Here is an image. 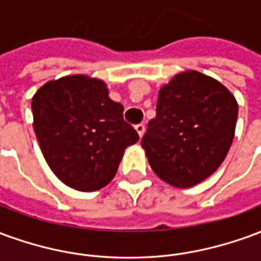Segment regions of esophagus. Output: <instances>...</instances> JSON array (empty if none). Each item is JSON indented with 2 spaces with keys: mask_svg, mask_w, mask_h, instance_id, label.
Returning a JSON list of instances; mask_svg holds the SVG:
<instances>
[{
  "mask_svg": "<svg viewBox=\"0 0 261 261\" xmlns=\"http://www.w3.org/2000/svg\"><path fill=\"white\" fill-rule=\"evenodd\" d=\"M136 130H137V133H138V136L142 137V136H144V133H145V124H144V123H140V124H137Z\"/></svg>",
  "mask_w": 261,
  "mask_h": 261,
  "instance_id": "obj_1",
  "label": "esophagus"
}]
</instances>
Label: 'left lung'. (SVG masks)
Segmentation results:
<instances>
[{
    "label": "left lung",
    "mask_w": 261,
    "mask_h": 261,
    "mask_svg": "<svg viewBox=\"0 0 261 261\" xmlns=\"http://www.w3.org/2000/svg\"><path fill=\"white\" fill-rule=\"evenodd\" d=\"M236 120L238 102L221 82L186 71L161 88L156 116L141 145L158 177L175 187H193L224 162Z\"/></svg>",
    "instance_id": "1"
}]
</instances>
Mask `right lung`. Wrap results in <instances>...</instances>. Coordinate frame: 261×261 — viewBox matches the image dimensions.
Instances as JSON below:
<instances>
[{"mask_svg": "<svg viewBox=\"0 0 261 261\" xmlns=\"http://www.w3.org/2000/svg\"><path fill=\"white\" fill-rule=\"evenodd\" d=\"M106 84L86 75L48 81L32 97L33 128L53 173L80 192L109 185L138 133Z\"/></svg>", "mask_w": 261, "mask_h": 261, "instance_id": "add662e5", "label": "right lung"}]
</instances>
